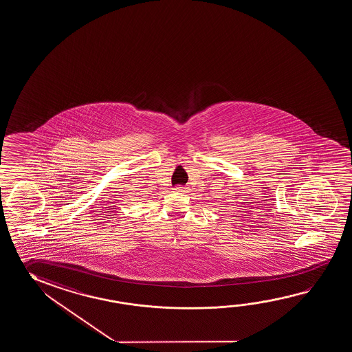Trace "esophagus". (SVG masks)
I'll return each mask as SVG.
<instances>
[{"mask_svg": "<svg viewBox=\"0 0 352 352\" xmlns=\"http://www.w3.org/2000/svg\"><path fill=\"white\" fill-rule=\"evenodd\" d=\"M173 190H176V192H186V187H184V186H175Z\"/></svg>", "mask_w": 352, "mask_h": 352, "instance_id": "1", "label": "esophagus"}]
</instances>
